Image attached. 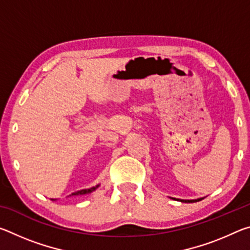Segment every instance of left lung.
<instances>
[{
	"label": "left lung",
	"instance_id": "left-lung-1",
	"mask_svg": "<svg viewBox=\"0 0 250 250\" xmlns=\"http://www.w3.org/2000/svg\"><path fill=\"white\" fill-rule=\"evenodd\" d=\"M203 198H204V197L195 198V200H181V198H173V200H176V201H180V202H183V203H195V202H198V201H202Z\"/></svg>",
	"mask_w": 250,
	"mask_h": 250
}]
</instances>
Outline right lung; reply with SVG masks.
<instances>
[{
	"mask_svg": "<svg viewBox=\"0 0 250 250\" xmlns=\"http://www.w3.org/2000/svg\"><path fill=\"white\" fill-rule=\"evenodd\" d=\"M98 188H99V184L94 186V188H91L80 189V191H77V192H75L73 194H70L69 196H78V195H84V194H90V193H92L94 191H96V189ZM52 201H56V200H52Z\"/></svg>",
	"mask_w": 250,
	"mask_h": 250,
	"instance_id": "1",
	"label": "right lung"
}]
</instances>
